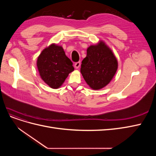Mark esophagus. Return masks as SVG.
Listing matches in <instances>:
<instances>
[{"label":"esophagus","instance_id":"obj_1","mask_svg":"<svg viewBox=\"0 0 156 156\" xmlns=\"http://www.w3.org/2000/svg\"><path fill=\"white\" fill-rule=\"evenodd\" d=\"M80 66H81V62H75V63L74 67L76 68V69H78Z\"/></svg>","mask_w":156,"mask_h":156}]
</instances>
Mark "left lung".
Masks as SVG:
<instances>
[{"label":"left lung","instance_id":"left-lung-1","mask_svg":"<svg viewBox=\"0 0 156 156\" xmlns=\"http://www.w3.org/2000/svg\"><path fill=\"white\" fill-rule=\"evenodd\" d=\"M117 68L118 62L112 52L103 42H100L87 49L81 72L90 87L99 90L109 83Z\"/></svg>","mask_w":156,"mask_h":156}]
</instances>
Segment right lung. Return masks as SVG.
<instances>
[{"label":"right lung","mask_w":156,"mask_h":156,"mask_svg":"<svg viewBox=\"0 0 156 156\" xmlns=\"http://www.w3.org/2000/svg\"><path fill=\"white\" fill-rule=\"evenodd\" d=\"M37 66L43 81L52 88L60 87L68 74L74 70L73 62L62 47L52 44L41 52Z\"/></svg>","instance_id":"1"}]
</instances>
